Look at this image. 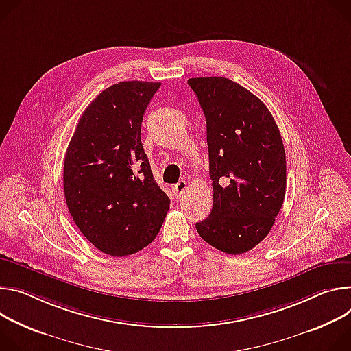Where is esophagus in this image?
<instances>
[{
	"label": "esophagus",
	"mask_w": 351,
	"mask_h": 351,
	"mask_svg": "<svg viewBox=\"0 0 351 351\" xmlns=\"http://www.w3.org/2000/svg\"><path fill=\"white\" fill-rule=\"evenodd\" d=\"M185 189H186V181H184V180L178 181V182H177V184L173 186L174 195H176L177 198H181V195H182V193L185 192Z\"/></svg>",
	"instance_id": "1"
}]
</instances>
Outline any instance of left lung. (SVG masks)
Segmentation results:
<instances>
[{
	"instance_id": "1",
	"label": "left lung",
	"mask_w": 351,
	"mask_h": 351,
	"mask_svg": "<svg viewBox=\"0 0 351 351\" xmlns=\"http://www.w3.org/2000/svg\"><path fill=\"white\" fill-rule=\"evenodd\" d=\"M206 119L210 215L197 223L216 250L239 255L267 234L286 193V153L267 107L250 90L221 76L191 77Z\"/></svg>"
}]
</instances>
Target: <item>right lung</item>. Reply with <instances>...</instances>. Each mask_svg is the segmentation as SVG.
I'll use <instances>...</instances> for the list:
<instances>
[{"label": "right lung", "mask_w": 351, "mask_h": 351, "mask_svg": "<svg viewBox=\"0 0 351 351\" xmlns=\"http://www.w3.org/2000/svg\"><path fill=\"white\" fill-rule=\"evenodd\" d=\"M160 85L125 81L103 90L84 111L65 153L68 210L82 234L111 256L150 244L170 208L141 142L143 112Z\"/></svg>", "instance_id": "right-lung-1"}]
</instances>
